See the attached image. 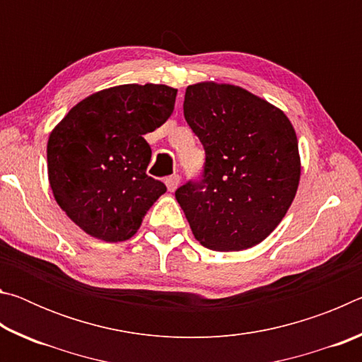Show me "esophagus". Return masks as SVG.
Returning <instances> with one entry per match:
<instances>
[{
	"label": "esophagus",
	"instance_id": "34e87169",
	"mask_svg": "<svg viewBox=\"0 0 362 362\" xmlns=\"http://www.w3.org/2000/svg\"><path fill=\"white\" fill-rule=\"evenodd\" d=\"M179 185H180V177L177 174L170 175L169 179H166V187H168L169 192H175V189L179 188Z\"/></svg>",
	"mask_w": 362,
	"mask_h": 362
}]
</instances>
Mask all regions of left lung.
<instances>
[{
  "instance_id": "8db88e82",
  "label": "left lung",
  "mask_w": 362,
  "mask_h": 362,
  "mask_svg": "<svg viewBox=\"0 0 362 362\" xmlns=\"http://www.w3.org/2000/svg\"><path fill=\"white\" fill-rule=\"evenodd\" d=\"M188 126L206 150L204 179L175 192L193 235L212 250L262 243L296 198L302 164L283 110L235 84H189Z\"/></svg>"
}]
</instances>
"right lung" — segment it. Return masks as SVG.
Returning <instances> with one entry per match:
<instances>
[{"label":"right lung","mask_w":362,"mask_h":362,"mask_svg":"<svg viewBox=\"0 0 362 362\" xmlns=\"http://www.w3.org/2000/svg\"><path fill=\"white\" fill-rule=\"evenodd\" d=\"M177 89L119 84L78 102L47 139L52 194L73 223L107 243L126 241L166 193L146 175L151 148L144 139L166 122Z\"/></svg>","instance_id":"1"}]
</instances>
